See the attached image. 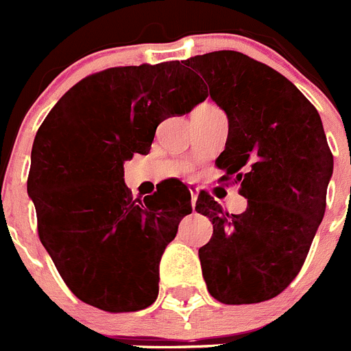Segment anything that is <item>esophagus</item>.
<instances>
[{
    "label": "esophagus",
    "instance_id": "esophagus-1",
    "mask_svg": "<svg viewBox=\"0 0 351 351\" xmlns=\"http://www.w3.org/2000/svg\"><path fill=\"white\" fill-rule=\"evenodd\" d=\"M190 193H191V207H193L195 210V206H197V197H198V188L190 186Z\"/></svg>",
    "mask_w": 351,
    "mask_h": 351
}]
</instances>
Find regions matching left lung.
<instances>
[{"mask_svg":"<svg viewBox=\"0 0 351 351\" xmlns=\"http://www.w3.org/2000/svg\"><path fill=\"white\" fill-rule=\"evenodd\" d=\"M186 66L228 117L216 165L247 198L243 214H228L198 195L195 209L213 223L198 250L204 280L223 304L263 302L295 280L324 219L334 158L320 114L280 71L241 52L195 56Z\"/></svg>","mask_w":351,"mask_h":351,"instance_id":"1","label":"left lung"}]
</instances>
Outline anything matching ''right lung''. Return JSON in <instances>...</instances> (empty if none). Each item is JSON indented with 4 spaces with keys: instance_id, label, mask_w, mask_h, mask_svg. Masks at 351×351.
<instances>
[{
    "instance_id": "obj_1",
    "label": "right lung",
    "mask_w": 351,
    "mask_h": 351,
    "mask_svg": "<svg viewBox=\"0 0 351 351\" xmlns=\"http://www.w3.org/2000/svg\"><path fill=\"white\" fill-rule=\"evenodd\" d=\"M206 98L179 61L116 66L77 82L43 119L27 193L43 247L82 302L130 313L156 300L161 255L191 213V195L169 181L133 198L123 165L149 153L161 121Z\"/></svg>"
}]
</instances>
